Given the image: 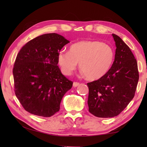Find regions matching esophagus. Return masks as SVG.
Instances as JSON below:
<instances>
[{
  "label": "esophagus",
  "mask_w": 147,
  "mask_h": 147,
  "mask_svg": "<svg viewBox=\"0 0 147 147\" xmlns=\"http://www.w3.org/2000/svg\"><path fill=\"white\" fill-rule=\"evenodd\" d=\"M80 85V83H78V82H74L73 83V86L74 87H76V86H78Z\"/></svg>",
  "instance_id": "1"
}]
</instances>
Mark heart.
Masks as SVG:
<instances>
[{"instance_id":"heart-1","label":"heart","mask_w":147,"mask_h":147,"mask_svg":"<svg viewBox=\"0 0 147 147\" xmlns=\"http://www.w3.org/2000/svg\"><path fill=\"white\" fill-rule=\"evenodd\" d=\"M114 52L106 43L83 40L71 45L69 51H61L57 61L65 75H70L79 63L80 70L90 80L101 78L107 73L113 62Z\"/></svg>"}]
</instances>
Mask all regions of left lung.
Masks as SVG:
<instances>
[{"label": "left lung", "instance_id": "1", "mask_svg": "<svg viewBox=\"0 0 147 147\" xmlns=\"http://www.w3.org/2000/svg\"><path fill=\"white\" fill-rule=\"evenodd\" d=\"M112 35L116 47L112 67L101 78L87 83L89 112L98 117L119 114L133 98L139 80L138 64L131 51L119 36Z\"/></svg>", "mask_w": 147, "mask_h": 147}]
</instances>
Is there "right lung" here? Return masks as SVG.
<instances>
[{"label":"right lung","mask_w":147,"mask_h":147,"mask_svg":"<svg viewBox=\"0 0 147 147\" xmlns=\"http://www.w3.org/2000/svg\"><path fill=\"white\" fill-rule=\"evenodd\" d=\"M68 43L59 34H43L26 43L18 54L12 71L15 94L30 113L52 116L72 88L73 82L57 65L58 53Z\"/></svg>","instance_id":"1"}]
</instances>
